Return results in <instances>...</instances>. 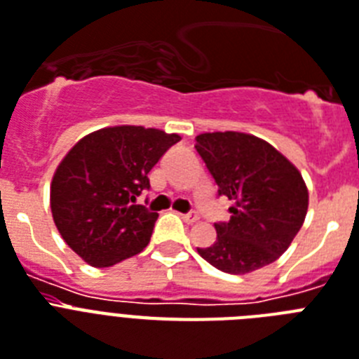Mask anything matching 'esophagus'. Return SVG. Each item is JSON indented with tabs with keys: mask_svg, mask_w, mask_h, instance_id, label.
Wrapping results in <instances>:
<instances>
[{
	"mask_svg": "<svg viewBox=\"0 0 359 359\" xmlns=\"http://www.w3.org/2000/svg\"><path fill=\"white\" fill-rule=\"evenodd\" d=\"M180 217L188 223V225H191V223H197L199 221V214L197 212H188V214H180Z\"/></svg>",
	"mask_w": 359,
	"mask_h": 359,
	"instance_id": "obj_1",
	"label": "esophagus"
}]
</instances>
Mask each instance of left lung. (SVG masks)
Masks as SVG:
<instances>
[{
    "mask_svg": "<svg viewBox=\"0 0 359 359\" xmlns=\"http://www.w3.org/2000/svg\"><path fill=\"white\" fill-rule=\"evenodd\" d=\"M195 140L219 195L234 201L230 221L214 225V245L197 247V252L230 275L273 264L291 245L308 212V188L301 171L252 134L205 133Z\"/></svg>",
    "mask_w": 359,
    "mask_h": 359,
    "instance_id": "8db88e82",
    "label": "left lung"
}]
</instances>
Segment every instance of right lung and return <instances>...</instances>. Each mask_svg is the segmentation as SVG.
<instances>
[{
  "label": "right lung",
  "mask_w": 359,
  "mask_h": 359,
  "mask_svg": "<svg viewBox=\"0 0 359 359\" xmlns=\"http://www.w3.org/2000/svg\"><path fill=\"white\" fill-rule=\"evenodd\" d=\"M179 134L136 125L90 133L68 151L51 180V214L62 240L86 264L110 267L138 255L156 212L134 205L147 175Z\"/></svg>",
  "instance_id": "obj_1"
}]
</instances>
